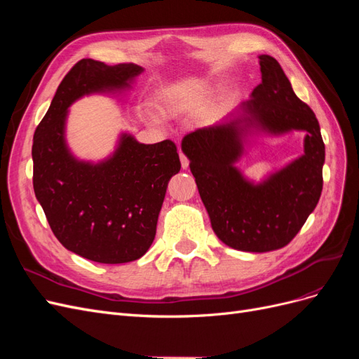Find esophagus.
I'll return each instance as SVG.
<instances>
[{"label": "esophagus", "instance_id": "1", "mask_svg": "<svg viewBox=\"0 0 359 359\" xmlns=\"http://www.w3.org/2000/svg\"><path fill=\"white\" fill-rule=\"evenodd\" d=\"M180 160H181V168L182 169H187L189 168V158L184 156L182 153H180Z\"/></svg>", "mask_w": 359, "mask_h": 359}]
</instances>
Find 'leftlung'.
Segmentation results:
<instances>
[{"mask_svg":"<svg viewBox=\"0 0 359 359\" xmlns=\"http://www.w3.org/2000/svg\"><path fill=\"white\" fill-rule=\"evenodd\" d=\"M262 82L220 123L184 136L182 153L198 184L214 233L235 250L271 252L287 245L322 193L325 145L318 118L293 93L276 58L259 55ZM304 131V153L262 182L247 179L236 163L249 137Z\"/></svg>","mask_w":359,"mask_h":359,"instance_id":"left-lung-1","label":"left lung"}]
</instances>
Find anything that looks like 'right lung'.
<instances>
[{
  "label": "right lung",
  "instance_id": "right-lung-1",
  "mask_svg": "<svg viewBox=\"0 0 359 359\" xmlns=\"http://www.w3.org/2000/svg\"><path fill=\"white\" fill-rule=\"evenodd\" d=\"M144 72L133 62H76L32 139V186L50 229L70 252L99 264L142 257L156 236L170 178L181 163L172 140L140 144L121 133L112 153L81 160L67 144L69 107L85 95H126Z\"/></svg>",
  "mask_w": 359,
  "mask_h": 359
}]
</instances>
